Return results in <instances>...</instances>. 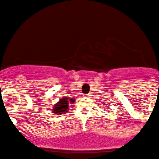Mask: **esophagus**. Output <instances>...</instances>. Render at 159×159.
Segmentation results:
<instances>
[{
	"instance_id": "34e87169",
	"label": "esophagus",
	"mask_w": 159,
	"mask_h": 159,
	"mask_svg": "<svg viewBox=\"0 0 159 159\" xmlns=\"http://www.w3.org/2000/svg\"><path fill=\"white\" fill-rule=\"evenodd\" d=\"M84 96H85V97H88L89 94H84Z\"/></svg>"
}]
</instances>
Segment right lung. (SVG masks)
<instances>
[{
    "instance_id": "obj_1",
    "label": "right lung",
    "mask_w": 159,
    "mask_h": 159,
    "mask_svg": "<svg viewBox=\"0 0 159 159\" xmlns=\"http://www.w3.org/2000/svg\"><path fill=\"white\" fill-rule=\"evenodd\" d=\"M72 101H73L72 99L68 101L67 98H63L62 99L60 100L58 103H57V105L53 107V112L58 113V114H62L63 112H66L68 111L69 102H72Z\"/></svg>"
}]
</instances>
